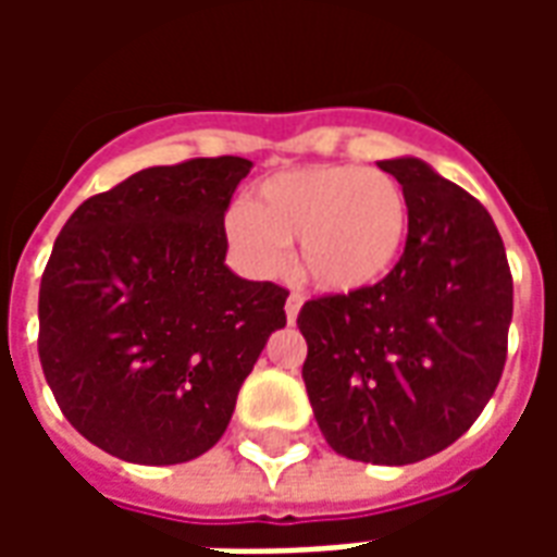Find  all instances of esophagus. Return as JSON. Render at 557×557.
Here are the masks:
<instances>
[{"label":"esophagus","mask_w":557,"mask_h":557,"mask_svg":"<svg viewBox=\"0 0 557 557\" xmlns=\"http://www.w3.org/2000/svg\"><path fill=\"white\" fill-rule=\"evenodd\" d=\"M301 304H304L301 292H292L289 298H286V319H289V322L298 319V313H301Z\"/></svg>","instance_id":"esophagus-1"}]
</instances>
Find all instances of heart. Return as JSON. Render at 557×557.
<instances>
[{
  "label": "heart",
  "instance_id": "heart-1",
  "mask_svg": "<svg viewBox=\"0 0 557 557\" xmlns=\"http://www.w3.org/2000/svg\"><path fill=\"white\" fill-rule=\"evenodd\" d=\"M409 230L403 184L358 163L277 172L223 220L232 256L250 274L277 277L286 244L298 242L301 277L331 295L367 292L391 277Z\"/></svg>",
  "mask_w": 557,
  "mask_h": 557
}]
</instances>
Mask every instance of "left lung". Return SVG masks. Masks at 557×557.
<instances>
[{
  "instance_id": "8db88e82",
  "label": "left lung",
  "mask_w": 557,
  "mask_h": 557,
  "mask_svg": "<svg viewBox=\"0 0 557 557\" xmlns=\"http://www.w3.org/2000/svg\"><path fill=\"white\" fill-rule=\"evenodd\" d=\"M409 196L391 277L301 307L304 385L339 456L409 466L480 418L507 361L513 277L490 211L418 158L382 160Z\"/></svg>"
}]
</instances>
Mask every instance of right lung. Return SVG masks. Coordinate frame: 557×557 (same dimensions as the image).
Listing matches in <instances>:
<instances>
[{"label": "right lung", "instance_id": "right-lung-1", "mask_svg": "<svg viewBox=\"0 0 557 557\" xmlns=\"http://www.w3.org/2000/svg\"><path fill=\"white\" fill-rule=\"evenodd\" d=\"M244 158L148 166L89 196L59 232L38 295V355L71 426L139 466L196 459L286 325L289 292L226 268L223 218Z\"/></svg>", "mask_w": 557, "mask_h": 557}]
</instances>
